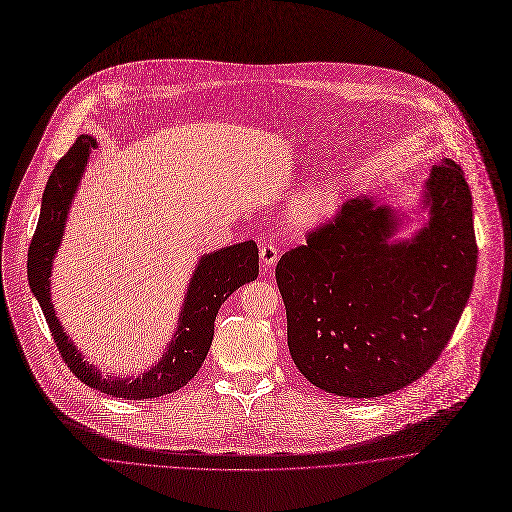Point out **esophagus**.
Here are the masks:
<instances>
[{
  "label": "esophagus",
  "instance_id": "obj_1",
  "mask_svg": "<svg viewBox=\"0 0 512 512\" xmlns=\"http://www.w3.org/2000/svg\"><path fill=\"white\" fill-rule=\"evenodd\" d=\"M278 260V248L274 244H262L260 248V262L264 268H270L274 266Z\"/></svg>",
  "mask_w": 512,
  "mask_h": 512
}]
</instances>
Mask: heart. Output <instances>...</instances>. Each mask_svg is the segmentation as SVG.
Listing matches in <instances>:
<instances>
[{
    "label": "heart",
    "instance_id": "heart-1",
    "mask_svg": "<svg viewBox=\"0 0 512 512\" xmlns=\"http://www.w3.org/2000/svg\"><path fill=\"white\" fill-rule=\"evenodd\" d=\"M339 206V191L331 185L313 187L300 193L290 206L288 218L296 228H311L337 212Z\"/></svg>",
    "mask_w": 512,
    "mask_h": 512
}]
</instances>
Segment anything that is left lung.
I'll return each instance as SVG.
<instances>
[{
  "label": "left lung",
  "instance_id": "8db88e82",
  "mask_svg": "<svg viewBox=\"0 0 512 512\" xmlns=\"http://www.w3.org/2000/svg\"><path fill=\"white\" fill-rule=\"evenodd\" d=\"M410 214L363 193L276 264L296 369L327 393L371 399L420 379L450 341L476 274L472 193L452 159Z\"/></svg>",
  "mask_w": 512,
  "mask_h": 512
}]
</instances>
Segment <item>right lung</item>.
Listing matches in <instances>:
<instances>
[{
	"label": "right lung",
	"mask_w": 512,
	"mask_h": 512,
	"mask_svg": "<svg viewBox=\"0 0 512 512\" xmlns=\"http://www.w3.org/2000/svg\"><path fill=\"white\" fill-rule=\"evenodd\" d=\"M92 149H96V139L80 135L50 173L42 195L40 220L28 250V282L62 359L82 383L107 395L125 399L167 395L187 385V381L199 371L214 339V321L220 306L234 290L256 280L258 246L254 240H248L203 254L191 272L177 329L173 331L159 361L139 377L102 375L100 369L84 359L70 335H66L60 319L56 317L50 288L54 258L62 244L66 220Z\"/></svg>",
	"instance_id": "add662e5"
}]
</instances>
